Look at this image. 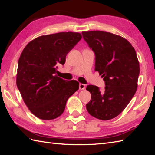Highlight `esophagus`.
Returning a JSON list of instances; mask_svg holds the SVG:
<instances>
[{
    "mask_svg": "<svg viewBox=\"0 0 155 155\" xmlns=\"http://www.w3.org/2000/svg\"><path fill=\"white\" fill-rule=\"evenodd\" d=\"M84 88H85V84H79V89L80 90H84Z\"/></svg>",
    "mask_w": 155,
    "mask_h": 155,
    "instance_id": "34e87169",
    "label": "esophagus"
}]
</instances>
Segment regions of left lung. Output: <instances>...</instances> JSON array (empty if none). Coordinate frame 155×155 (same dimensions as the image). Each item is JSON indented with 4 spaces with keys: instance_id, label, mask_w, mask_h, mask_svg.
<instances>
[{
    "instance_id": "obj_1",
    "label": "left lung",
    "mask_w": 155,
    "mask_h": 155,
    "mask_svg": "<svg viewBox=\"0 0 155 155\" xmlns=\"http://www.w3.org/2000/svg\"><path fill=\"white\" fill-rule=\"evenodd\" d=\"M82 35L95 54V71L105 83L103 91L88 85L91 100L87 110L100 120L112 119L122 113L137 91L140 68L135 50L126 39L110 32L93 31Z\"/></svg>"
}]
</instances>
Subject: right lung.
I'll return each mask as SVG.
<instances>
[{
	"instance_id": "1",
	"label": "right lung",
	"mask_w": 155,
	"mask_h": 155,
	"mask_svg": "<svg viewBox=\"0 0 155 155\" xmlns=\"http://www.w3.org/2000/svg\"><path fill=\"white\" fill-rule=\"evenodd\" d=\"M82 38L78 32L43 35L31 41L18 62L16 85L31 113L42 120H52L63 113L68 98L79 88L75 81L56 74L66 56Z\"/></svg>"
}]
</instances>
